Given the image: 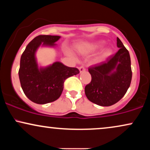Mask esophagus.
Returning <instances> with one entry per match:
<instances>
[{
    "instance_id": "esophagus-1",
    "label": "esophagus",
    "mask_w": 150,
    "mask_h": 150,
    "mask_svg": "<svg viewBox=\"0 0 150 150\" xmlns=\"http://www.w3.org/2000/svg\"><path fill=\"white\" fill-rule=\"evenodd\" d=\"M79 70H80V73H82V72L85 71L86 68H85V66H83V65H82V66H80V68H79Z\"/></svg>"
}]
</instances>
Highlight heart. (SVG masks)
<instances>
[{
    "mask_svg": "<svg viewBox=\"0 0 150 150\" xmlns=\"http://www.w3.org/2000/svg\"><path fill=\"white\" fill-rule=\"evenodd\" d=\"M103 44H104V42H103L93 43V44H87V45H85L83 46H81L79 49H80V51H81V52L92 53V52H94V51H97V49H100L101 46H103ZM111 53V51H110V50H107V51L104 53V56H109Z\"/></svg>",
    "mask_w": 150,
    "mask_h": 150,
    "instance_id": "1",
    "label": "heart"
}]
</instances>
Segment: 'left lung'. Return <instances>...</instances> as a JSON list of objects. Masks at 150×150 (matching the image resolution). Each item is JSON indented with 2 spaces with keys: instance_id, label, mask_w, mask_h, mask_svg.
I'll return each mask as SVG.
<instances>
[{
  "instance_id": "left-lung-1",
  "label": "left lung",
  "mask_w": 150,
  "mask_h": 150,
  "mask_svg": "<svg viewBox=\"0 0 150 150\" xmlns=\"http://www.w3.org/2000/svg\"><path fill=\"white\" fill-rule=\"evenodd\" d=\"M117 46L119 50L114 56L88 68L92 80L85 86V95L92 103L101 106H111L120 101L131 82L130 54L118 37Z\"/></svg>"
}]
</instances>
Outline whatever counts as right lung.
Listing matches in <instances>:
<instances>
[{
  "label": "right lung",
  "instance_id": "right-lung-1",
  "mask_svg": "<svg viewBox=\"0 0 150 150\" xmlns=\"http://www.w3.org/2000/svg\"><path fill=\"white\" fill-rule=\"evenodd\" d=\"M60 36L39 35L27 46L20 58L19 78L27 97L36 104H44L57 100L63 90V84L68 77L80 73L60 62L46 68L38 67L35 53L42 46H54Z\"/></svg>",
  "mask_w": 150,
  "mask_h": 150
}]
</instances>
